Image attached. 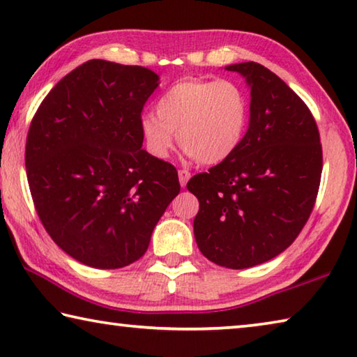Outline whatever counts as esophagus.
Returning <instances> with one entry per match:
<instances>
[{"label": "esophagus", "mask_w": 357, "mask_h": 357, "mask_svg": "<svg viewBox=\"0 0 357 357\" xmlns=\"http://www.w3.org/2000/svg\"><path fill=\"white\" fill-rule=\"evenodd\" d=\"M190 177H191V172L190 171H186V169H180V171H178V180H180V185H182L183 188L186 186V183H188Z\"/></svg>", "instance_id": "esophagus-1"}]
</instances>
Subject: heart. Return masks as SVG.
Masks as SVG:
<instances>
[{"label":"heart","instance_id":"1","mask_svg":"<svg viewBox=\"0 0 357 357\" xmlns=\"http://www.w3.org/2000/svg\"><path fill=\"white\" fill-rule=\"evenodd\" d=\"M248 121L250 99L237 82L183 79L160 96L156 114L142 115L140 132L156 158H167L177 132L186 155L199 165L215 166L241 147Z\"/></svg>","mask_w":357,"mask_h":357}]
</instances>
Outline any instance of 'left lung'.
Here are the masks:
<instances>
[{
    "label": "left lung",
    "mask_w": 357,
    "mask_h": 357,
    "mask_svg": "<svg viewBox=\"0 0 357 357\" xmlns=\"http://www.w3.org/2000/svg\"><path fill=\"white\" fill-rule=\"evenodd\" d=\"M250 85V125L229 160L190 178L199 201L195 237L208 261L247 268L299 236L317 201L323 149L310 109L259 63L231 64Z\"/></svg>",
    "instance_id": "8db88e82"
}]
</instances>
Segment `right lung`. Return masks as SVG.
I'll list each match as a JSON object with an SVG mask.
<instances>
[{"instance_id":"obj_1","label":"right lung","mask_w":357,"mask_h":357,"mask_svg":"<svg viewBox=\"0 0 357 357\" xmlns=\"http://www.w3.org/2000/svg\"><path fill=\"white\" fill-rule=\"evenodd\" d=\"M158 75L90 60L58 82L26 136L28 185L58 247L96 268L144 256L180 192L177 169L142 149L140 119Z\"/></svg>"}]
</instances>
